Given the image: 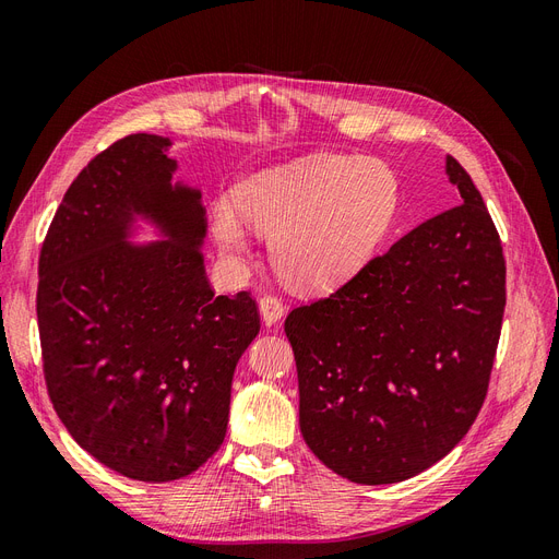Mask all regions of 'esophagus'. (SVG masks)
<instances>
[{
	"label": "esophagus",
	"mask_w": 559,
	"mask_h": 559,
	"mask_svg": "<svg viewBox=\"0 0 559 559\" xmlns=\"http://www.w3.org/2000/svg\"><path fill=\"white\" fill-rule=\"evenodd\" d=\"M259 310H261V319H263L265 326L277 324V321H280V319L284 317V312H286L284 302H282L277 296H263V298L259 300Z\"/></svg>",
	"instance_id": "1"
}]
</instances>
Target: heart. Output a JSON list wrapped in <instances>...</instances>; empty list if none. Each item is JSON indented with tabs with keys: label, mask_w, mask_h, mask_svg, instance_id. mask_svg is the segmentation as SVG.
<instances>
[{
	"label": "heart",
	"mask_w": 559,
	"mask_h": 559,
	"mask_svg": "<svg viewBox=\"0 0 559 559\" xmlns=\"http://www.w3.org/2000/svg\"><path fill=\"white\" fill-rule=\"evenodd\" d=\"M235 202L245 222L270 235V259L302 289H331L354 277L380 247L399 205L394 173L380 160L310 154L251 175ZM212 235L230 265L251 240L228 202L212 207Z\"/></svg>",
	"instance_id": "heart-1"
}]
</instances>
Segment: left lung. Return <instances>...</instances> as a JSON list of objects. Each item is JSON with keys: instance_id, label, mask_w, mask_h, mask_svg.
<instances>
[{"instance_id": "1", "label": "left lung", "mask_w": 559, "mask_h": 559, "mask_svg": "<svg viewBox=\"0 0 559 559\" xmlns=\"http://www.w3.org/2000/svg\"><path fill=\"white\" fill-rule=\"evenodd\" d=\"M445 173L462 205L284 321L300 433L352 483L427 471L462 441L487 396L506 308L503 249L468 173L452 156Z\"/></svg>"}]
</instances>
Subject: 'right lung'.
Here are the masks:
<instances>
[{"instance_id":"add662e5","label":"right lung","mask_w":559,"mask_h":559,"mask_svg":"<svg viewBox=\"0 0 559 559\" xmlns=\"http://www.w3.org/2000/svg\"><path fill=\"white\" fill-rule=\"evenodd\" d=\"M170 140L128 134L67 189L39 253L48 396L74 441L142 483L189 476L222 448L235 366L259 335L249 292L214 296L200 191L173 183ZM146 217L165 241L127 242Z\"/></svg>"}]
</instances>
